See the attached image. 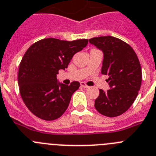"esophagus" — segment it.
Wrapping results in <instances>:
<instances>
[{
    "mask_svg": "<svg viewBox=\"0 0 156 156\" xmlns=\"http://www.w3.org/2000/svg\"><path fill=\"white\" fill-rule=\"evenodd\" d=\"M81 86L83 87L84 88H88V86L85 83V82H81Z\"/></svg>",
    "mask_w": 156,
    "mask_h": 156,
    "instance_id": "1",
    "label": "esophagus"
}]
</instances>
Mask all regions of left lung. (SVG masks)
Masks as SVG:
<instances>
[{"label": "left lung", "instance_id": "1", "mask_svg": "<svg viewBox=\"0 0 156 156\" xmlns=\"http://www.w3.org/2000/svg\"><path fill=\"white\" fill-rule=\"evenodd\" d=\"M102 50V74L107 75L110 89H99L95 108L99 113L115 117L125 113L133 104L140 90L142 73L139 60L128 43L113 36H99L88 40Z\"/></svg>", "mask_w": 156, "mask_h": 156}]
</instances>
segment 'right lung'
Wrapping results in <instances>:
<instances>
[{
	"instance_id": "1",
	"label": "right lung",
	"mask_w": 156,
	"mask_h": 156,
	"mask_svg": "<svg viewBox=\"0 0 156 156\" xmlns=\"http://www.w3.org/2000/svg\"><path fill=\"white\" fill-rule=\"evenodd\" d=\"M87 44V39L66 41L47 38L26 50L19 64L18 81L21 97L35 116L54 120L64 114L80 83L58 84L57 75L59 70L68 68L73 56Z\"/></svg>"
}]
</instances>
